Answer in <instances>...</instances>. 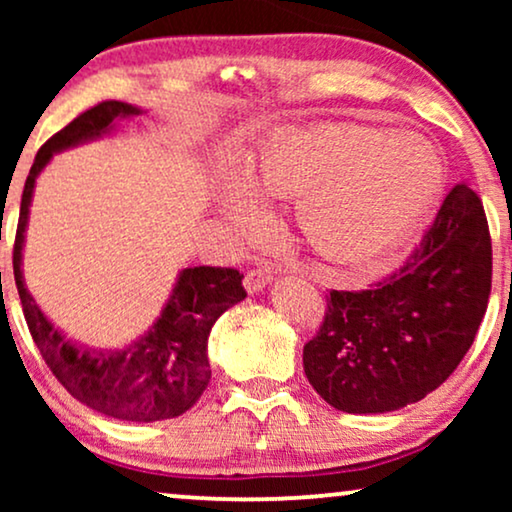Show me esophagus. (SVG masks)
<instances>
[{
    "label": "esophagus",
    "mask_w": 512,
    "mask_h": 512,
    "mask_svg": "<svg viewBox=\"0 0 512 512\" xmlns=\"http://www.w3.org/2000/svg\"><path fill=\"white\" fill-rule=\"evenodd\" d=\"M270 279H272L270 268H254L247 272V277H244V286H247L249 293H256V291H263L265 286L270 284Z\"/></svg>",
    "instance_id": "esophagus-1"
}]
</instances>
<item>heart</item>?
Instances as JSON below:
<instances>
[{"label": "heart", "mask_w": 512, "mask_h": 512, "mask_svg": "<svg viewBox=\"0 0 512 512\" xmlns=\"http://www.w3.org/2000/svg\"><path fill=\"white\" fill-rule=\"evenodd\" d=\"M240 186L263 202H291L300 240L331 263L380 258L412 233L440 186V156L417 132L349 123L275 137L247 158ZM228 209L256 230L258 209L233 191Z\"/></svg>", "instance_id": "obj_1"}]
</instances>
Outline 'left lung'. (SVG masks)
<instances>
[{
	"instance_id": "obj_1",
	"label": "left lung",
	"mask_w": 512,
	"mask_h": 512,
	"mask_svg": "<svg viewBox=\"0 0 512 512\" xmlns=\"http://www.w3.org/2000/svg\"><path fill=\"white\" fill-rule=\"evenodd\" d=\"M492 291V237L478 193L457 184L405 263L363 291H331L303 368L352 415L422 401L471 349Z\"/></svg>"
}]
</instances>
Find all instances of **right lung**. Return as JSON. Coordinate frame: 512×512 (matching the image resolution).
<instances>
[{
	"label": "right lung",
	"mask_w": 512,
	"mask_h": 512,
	"mask_svg": "<svg viewBox=\"0 0 512 512\" xmlns=\"http://www.w3.org/2000/svg\"><path fill=\"white\" fill-rule=\"evenodd\" d=\"M137 114L139 109L132 104L116 100L100 102L55 132L37 151L20 200L18 230L13 242V275L34 345L62 387L76 401L107 417L123 422H160V419L184 415L207 389L212 377L207 361L209 331L228 307L247 296L240 270L212 268V265L186 268L179 275L160 319L142 340L125 347L123 352H90L72 345L41 314L27 293L20 272L34 181L44 165L55 151L100 137L109 132L111 123L118 118H132Z\"/></svg>",
	"instance_id": "right-lung-1"
}]
</instances>
